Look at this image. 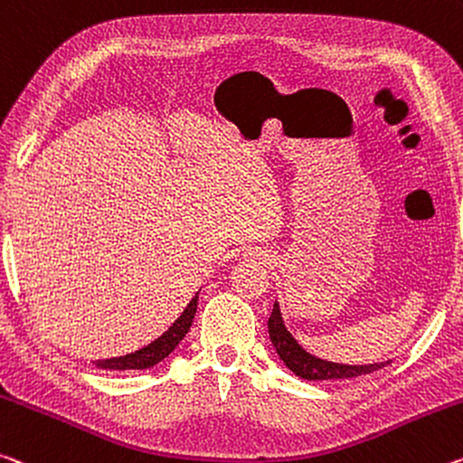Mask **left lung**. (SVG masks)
<instances>
[{
	"mask_svg": "<svg viewBox=\"0 0 463 463\" xmlns=\"http://www.w3.org/2000/svg\"><path fill=\"white\" fill-rule=\"evenodd\" d=\"M268 332L269 340L274 344V348L280 356V361L288 366V369L295 373L297 377L307 379V381H327V379H352L369 375V373H375L383 369L387 363H373V364H342V363H332L324 361V358L311 354L307 352L300 344L295 340V335L288 332V327L284 326L280 305L274 303V309L268 319Z\"/></svg>",
	"mask_w": 463,
	"mask_h": 463,
	"instance_id": "left-lung-1",
	"label": "left lung"
}]
</instances>
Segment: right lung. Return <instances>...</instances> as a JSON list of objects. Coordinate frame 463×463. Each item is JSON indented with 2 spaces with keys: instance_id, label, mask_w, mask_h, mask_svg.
Masks as SVG:
<instances>
[{
  "instance_id": "right-lung-1",
  "label": "right lung",
  "mask_w": 463,
  "mask_h": 463,
  "mask_svg": "<svg viewBox=\"0 0 463 463\" xmlns=\"http://www.w3.org/2000/svg\"><path fill=\"white\" fill-rule=\"evenodd\" d=\"M197 298H200V292H195V297L189 300L185 311L175 319V324L168 327L163 335H158L156 340L150 342L148 346L139 348L136 352H129V354H123V356L92 361V364L97 366V369H107V371H144V369H150V366H156L158 363H163L165 358L179 346V342L185 337L189 327H192L195 311H197Z\"/></svg>"
}]
</instances>
